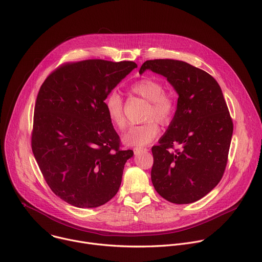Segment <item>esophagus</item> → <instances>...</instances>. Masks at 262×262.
<instances>
[{
    "instance_id": "34e87169",
    "label": "esophagus",
    "mask_w": 262,
    "mask_h": 262,
    "mask_svg": "<svg viewBox=\"0 0 262 262\" xmlns=\"http://www.w3.org/2000/svg\"><path fill=\"white\" fill-rule=\"evenodd\" d=\"M148 149L147 148H144V147H135L134 148V152H135V155H140L141 152H145V151H147Z\"/></svg>"
}]
</instances>
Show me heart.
I'll use <instances>...</instances> for the list:
<instances>
[{
    "label": "heart",
    "mask_w": 262,
    "mask_h": 262,
    "mask_svg": "<svg viewBox=\"0 0 262 262\" xmlns=\"http://www.w3.org/2000/svg\"><path fill=\"white\" fill-rule=\"evenodd\" d=\"M133 93L149 101L145 118L146 122L134 125L124 137V142L133 146H145L150 143L160 133V126L156 119L166 124L172 119L176 102L174 97L165 92L163 84L155 79H142L132 85ZM104 106L110 120L119 129L125 127V117L123 114V101L120 94L112 91L104 99Z\"/></svg>",
    "instance_id": "1"
}]
</instances>
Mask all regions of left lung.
<instances>
[{
  "mask_svg": "<svg viewBox=\"0 0 262 262\" xmlns=\"http://www.w3.org/2000/svg\"><path fill=\"white\" fill-rule=\"evenodd\" d=\"M147 69L165 77L178 94L175 115L152 147L151 181L167 201L189 204L207 195L225 171L233 123L217 82L189 63L158 59L144 62ZM178 143L182 148L171 152Z\"/></svg>",
  "mask_w": 262,
  "mask_h": 262,
  "instance_id": "obj_1",
  "label": "left lung"
}]
</instances>
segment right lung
<instances>
[{
    "mask_svg": "<svg viewBox=\"0 0 262 262\" xmlns=\"http://www.w3.org/2000/svg\"><path fill=\"white\" fill-rule=\"evenodd\" d=\"M136 67L132 61L99 59L67 63L40 87L32 151L51 190L73 206L98 207L120 188L134 151L119 148L104 99Z\"/></svg>",
    "mask_w": 262,
    "mask_h": 262,
    "instance_id": "1",
    "label": "right lung"
}]
</instances>
